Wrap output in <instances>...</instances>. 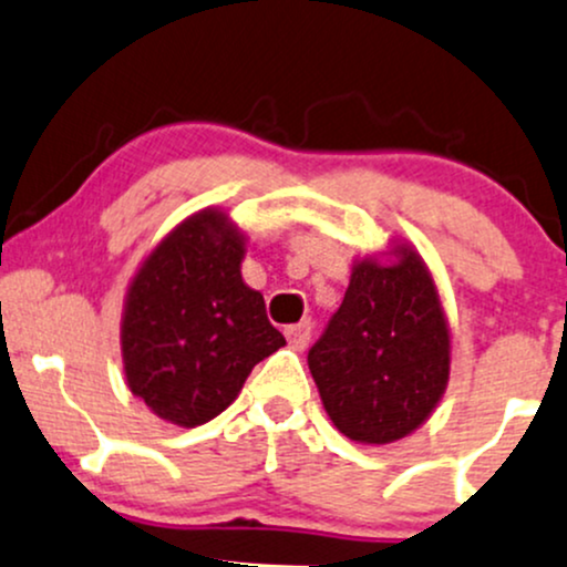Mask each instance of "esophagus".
<instances>
[{"instance_id":"obj_1","label":"esophagus","mask_w":567,"mask_h":567,"mask_svg":"<svg viewBox=\"0 0 567 567\" xmlns=\"http://www.w3.org/2000/svg\"><path fill=\"white\" fill-rule=\"evenodd\" d=\"M285 338H288L292 349H306V343H309L311 338V322L303 320V322L288 324V328H285Z\"/></svg>"}]
</instances>
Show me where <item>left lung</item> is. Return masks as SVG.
I'll use <instances>...</instances> for the list:
<instances>
[{
  "instance_id": "8db88e82",
  "label": "left lung",
  "mask_w": 567,
  "mask_h": 567,
  "mask_svg": "<svg viewBox=\"0 0 567 567\" xmlns=\"http://www.w3.org/2000/svg\"><path fill=\"white\" fill-rule=\"evenodd\" d=\"M309 370L349 440L386 445L424 424L445 392L451 333L413 250L400 247L392 266H354L347 296L309 349Z\"/></svg>"
}]
</instances>
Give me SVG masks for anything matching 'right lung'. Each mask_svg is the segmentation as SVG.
<instances>
[{
  "label": "right lung",
  "mask_w": 567,
  "mask_h": 567,
  "mask_svg": "<svg viewBox=\"0 0 567 567\" xmlns=\"http://www.w3.org/2000/svg\"><path fill=\"white\" fill-rule=\"evenodd\" d=\"M245 245L224 213L181 224L127 292V386L159 419L199 426L231 405L250 370L285 347L264 296L239 275Z\"/></svg>",
  "instance_id": "right-lung-1"
}]
</instances>
